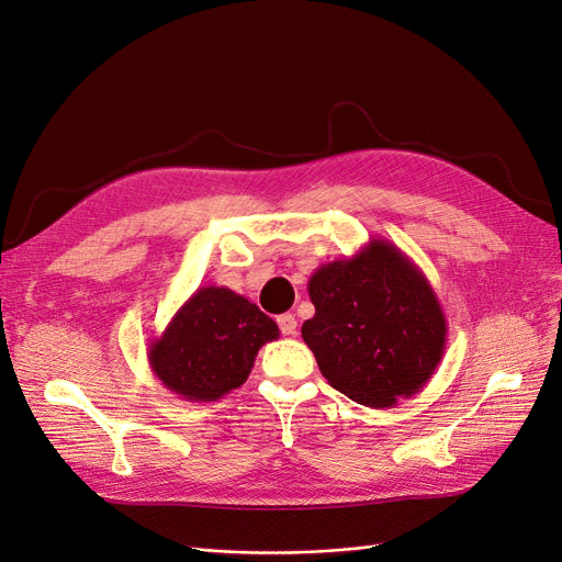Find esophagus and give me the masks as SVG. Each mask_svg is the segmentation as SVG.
Here are the masks:
<instances>
[{"instance_id":"1","label":"esophagus","mask_w":562,"mask_h":562,"mask_svg":"<svg viewBox=\"0 0 562 562\" xmlns=\"http://www.w3.org/2000/svg\"><path fill=\"white\" fill-rule=\"evenodd\" d=\"M279 328L283 335H295L297 333V318L293 314H281L279 318Z\"/></svg>"}]
</instances>
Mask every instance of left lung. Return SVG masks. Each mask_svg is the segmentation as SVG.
<instances>
[{
    "label": "left lung",
    "mask_w": 562,
    "mask_h": 562,
    "mask_svg": "<svg viewBox=\"0 0 562 562\" xmlns=\"http://www.w3.org/2000/svg\"><path fill=\"white\" fill-rule=\"evenodd\" d=\"M307 291L302 339L321 375L351 401L389 407L427 384L443 359L448 323L429 279L384 239L321 265Z\"/></svg>",
    "instance_id": "left-lung-1"
}]
</instances>
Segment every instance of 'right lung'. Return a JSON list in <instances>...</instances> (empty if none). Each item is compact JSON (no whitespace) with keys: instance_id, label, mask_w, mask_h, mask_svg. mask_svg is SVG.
I'll list each match as a JSON object with an SVG mask.
<instances>
[{"instance_id":"add662e5","label":"right lung","mask_w":562,"mask_h":562,"mask_svg":"<svg viewBox=\"0 0 562 562\" xmlns=\"http://www.w3.org/2000/svg\"><path fill=\"white\" fill-rule=\"evenodd\" d=\"M277 337L279 326L258 304L225 285H203L151 339L147 361L176 396L209 403L239 389L255 356Z\"/></svg>"}]
</instances>
